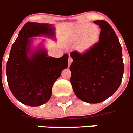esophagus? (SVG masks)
Returning a JSON list of instances; mask_svg holds the SVG:
<instances>
[{
  "label": "esophagus",
  "mask_w": 133,
  "mask_h": 133,
  "mask_svg": "<svg viewBox=\"0 0 133 133\" xmlns=\"http://www.w3.org/2000/svg\"><path fill=\"white\" fill-rule=\"evenodd\" d=\"M72 62H73V59L71 57H69V58H68V65H70Z\"/></svg>",
  "instance_id": "esophagus-1"
}]
</instances>
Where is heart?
<instances>
[{
  "label": "heart",
  "mask_w": 133,
  "mask_h": 133,
  "mask_svg": "<svg viewBox=\"0 0 133 133\" xmlns=\"http://www.w3.org/2000/svg\"><path fill=\"white\" fill-rule=\"evenodd\" d=\"M75 35L76 38L82 37L80 47L82 49H86L97 41L99 37V30L96 25H91L88 23L80 24L76 29Z\"/></svg>",
  "instance_id": "heart-1"
}]
</instances>
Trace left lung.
Masks as SVG:
<instances>
[{
  "label": "left lung",
  "instance_id": "left-lung-1",
  "mask_svg": "<svg viewBox=\"0 0 133 133\" xmlns=\"http://www.w3.org/2000/svg\"><path fill=\"white\" fill-rule=\"evenodd\" d=\"M101 31L98 42L85 52L72 51L71 83L78 98L87 103L106 100L121 85L124 63L116 32L105 21H95Z\"/></svg>",
  "mask_w": 133,
  "mask_h": 133
}]
</instances>
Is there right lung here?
<instances>
[{"mask_svg":"<svg viewBox=\"0 0 133 133\" xmlns=\"http://www.w3.org/2000/svg\"><path fill=\"white\" fill-rule=\"evenodd\" d=\"M53 37L52 25L26 23L13 43L6 63L8 85L14 96L28 106H39L46 103L52 94L54 83L68 68V54L60 58L48 57L43 48L31 51L33 37Z\"/></svg>","mask_w":133,"mask_h":133,"instance_id":"add662e5","label":"right lung"}]
</instances>
